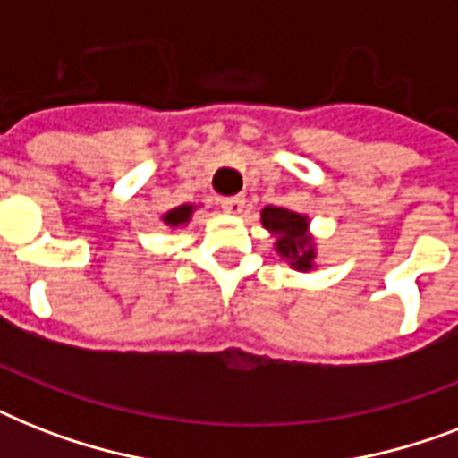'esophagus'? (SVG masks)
<instances>
[{"label":"esophagus","mask_w":458,"mask_h":458,"mask_svg":"<svg viewBox=\"0 0 458 458\" xmlns=\"http://www.w3.org/2000/svg\"><path fill=\"white\" fill-rule=\"evenodd\" d=\"M221 207L225 214H233V216H240L247 208V199L244 197H225L221 201Z\"/></svg>","instance_id":"34e87169"}]
</instances>
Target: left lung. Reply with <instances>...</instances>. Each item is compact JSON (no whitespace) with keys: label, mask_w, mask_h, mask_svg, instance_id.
Here are the masks:
<instances>
[{"label":"left lung","mask_w":458,"mask_h":458,"mask_svg":"<svg viewBox=\"0 0 458 458\" xmlns=\"http://www.w3.org/2000/svg\"><path fill=\"white\" fill-rule=\"evenodd\" d=\"M261 225L276 237V251L294 271L309 273L316 266V242L309 235V218L283 207L261 208Z\"/></svg>","instance_id":"1"}]
</instances>
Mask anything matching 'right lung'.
Instances as JSON below:
<instances>
[{"mask_svg":"<svg viewBox=\"0 0 458 458\" xmlns=\"http://www.w3.org/2000/svg\"><path fill=\"white\" fill-rule=\"evenodd\" d=\"M194 204H180V207L171 208L168 214L161 216V221L165 223V225H171V228H178V225H187L190 223V218H192L194 214Z\"/></svg>","mask_w":458,"mask_h":458,"instance_id":"add662e5","label":"right lung"}]
</instances>
